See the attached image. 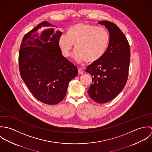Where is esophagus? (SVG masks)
<instances>
[{
  "label": "esophagus",
  "instance_id": "esophagus-1",
  "mask_svg": "<svg viewBox=\"0 0 152 152\" xmlns=\"http://www.w3.org/2000/svg\"><path fill=\"white\" fill-rule=\"evenodd\" d=\"M78 70L79 75H81V74H83L84 73V71L82 68H78Z\"/></svg>",
  "mask_w": 152,
  "mask_h": 152
}]
</instances>
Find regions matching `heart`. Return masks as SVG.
Here are the masks:
<instances>
[{"instance_id":"obj_1","label":"heart","mask_w":152,"mask_h":152,"mask_svg":"<svg viewBox=\"0 0 152 152\" xmlns=\"http://www.w3.org/2000/svg\"><path fill=\"white\" fill-rule=\"evenodd\" d=\"M108 42V33L104 28L79 23L68 30L67 35L60 37L58 45L63 55L68 57L71 56L75 45L77 51L74 57L77 62L94 63L103 56Z\"/></svg>"}]
</instances>
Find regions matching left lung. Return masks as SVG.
<instances>
[{"mask_svg":"<svg viewBox=\"0 0 152 152\" xmlns=\"http://www.w3.org/2000/svg\"><path fill=\"white\" fill-rule=\"evenodd\" d=\"M108 30L109 40L107 51L97 61L87 66L86 72L92 78L88 90L95 102L104 104L114 99L125 86L130 64V46L119 28L114 23L101 21Z\"/></svg>","mask_w":152,"mask_h":152,"instance_id":"obj_1","label":"left lung"}]
</instances>
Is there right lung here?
<instances>
[{
  "instance_id": "1",
  "label": "right lung",
  "mask_w": 152,
  "mask_h": 152,
  "mask_svg": "<svg viewBox=\"0 0 152 152\" xmlns=\"http://www.w3.org/2000/svg\"><path fill=\"white\" fill-rule=\"evenodd\" d=\"M62 34L45 21L25 34L20 47L21 77L34 97L45 104L60 102L69 82L78 75L77 66L62 55L59 47Z\"/></svg>"
}]
</instances>
